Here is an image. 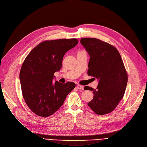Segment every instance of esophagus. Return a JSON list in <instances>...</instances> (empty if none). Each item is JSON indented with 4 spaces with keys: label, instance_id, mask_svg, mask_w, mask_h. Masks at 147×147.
<instances>
[{
    "label": "esophagus",
    "instance_id": "34e87169",
    "mask_svg": "<svg viewBox=\"0 0 147 147\" xmlns=\"http://www.w3.org/2000/svg\"><path fill=\"white\" fill-rule=\"evenodd\" d=\"M77 88H78L79 89H81V90H83L84 89V87L83 86H82V85H80V84H78V85H77Z\"/></svg>",
    "mask_w": 147,
    "mask_h": 147
}]
</instances>
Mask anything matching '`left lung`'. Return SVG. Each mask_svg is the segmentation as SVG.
Listing matches in <instances>:
<instances>
[{"instance_id": "obj_1", "label": "left lung", "mask_w": 147, "mask_h": 147, "mask_svg": "<svg viewBox=\"0 0 147 147\" xmlns=\"http://www.w3.org/2000/svg\"><path fill=\"white\" fill-rule=\"evenodd\" d=\"M81 44L90 57L88 74L98 80L96 89L85 86L94 95L88 105L96 114L104 115L117 107L125 94L127 74L114 46L95 38H82Z\"/></svg>"}]
</instances>
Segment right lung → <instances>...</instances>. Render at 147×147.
<instances>
[{
	"instance_id": "1",
	"label": "right lung",
	"mask_w": 147,
	"mask_h": 147,
	"mask_svg": "<svg viewBox=\"0 0 147 147\" xmlns=\"http://www.w3.org/2000/svg\"><path fill=\"white\" fill-rule=\"evenodd\" d=\"M76 38L46 40L38 44L23 62L20 79L23 98L29 109L38 116L47 117L63 105L76 84L53 83V76L62 67L65 53L78 43Z\"/></svg>"
}]
</instances>
